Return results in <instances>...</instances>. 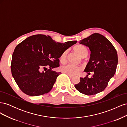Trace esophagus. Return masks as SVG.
I'll use <instances>...</instances> for the list:
<instances>
[{"label": "esophagus", "mask_w": 127, "mask_h": 127, "mask_svg": "<svg viewBox=\"0 0 127 127\" xmlns=\"http://www.w3.org/2000/svg\"><path fill=\"white\" fill-rule=\"evenodd\" d=\"M68 76H69V77L70 78H72L73 77H74V76H72V75H69V74H67Z\"/></svg>", "instance_id": "obj_1"}]
</instances>
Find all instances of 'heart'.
Masks as SVG:
<instances>
[{
  "instance_id": "b5f03b06",
  "label": "heart",
  "mask_w": 127,
  "mask_h": 127,
  "mask_svg": "<svg viewBox=\"0 0 127 127\" xmlns=\"http://www.w3.org/2000/svg\"><path fill=\"white\" fill-rule=\"evenodd\" d=\"M75 49L82 57L85 55H87V50L85 47H84L83 45H79L76 46ZM67 53L68 51L66 50L61 54L60 57V60L61 63H64L66 61ZM61 70L63 72L66 73L67 74L75 75L78 74V73L82 70V67L80 66H79V65H76L72 64H67L61 66Z\"/></svg>"
}]
</instances>
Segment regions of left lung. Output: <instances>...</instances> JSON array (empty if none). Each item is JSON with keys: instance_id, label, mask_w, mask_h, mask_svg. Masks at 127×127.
<instances>
[{"instance_id": "1", "label": "left lung", "mask_w": 127, "mask_h": 127, "mask_svg": "<svg viewBox=\"0 0 127 127\" xmlns=\"http://www.w3.org/2000/svg\"><path fill=\"white\" fill-rule=\"evenodd\" d=\"M89 48L91 57L84 71L90 74L80 78V82L75 85L77 90L87 95L96 94L104 90L110 79L116 73L118 55L116 49L106 38L99 33H94L79 42Z\"/></svg>"}]
</instances>
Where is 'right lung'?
Here are the masks:
<instances>
[{
    "label": "right lung",
    "mask_w": 127,
    "mask_h": 127,
    "mask_svg": "<svg viewBox=\"0 0 127 127\" xmlns=\"http://www.w3.org/2000/svg\"><path fill=\"white\" fill-rule=\"evenodd\" d=\"M77 42L61 43L50 36L37 34L28 37L18 44L12 56L11 71L22 91L32 96L50 91L61 74L52 69L59 67L61 54Z\"/></svg>",
    "instance_id": "add662e5"
}]
</instances>
